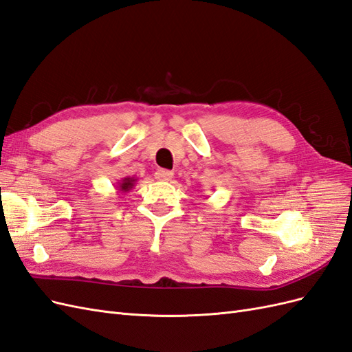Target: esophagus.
<instances>
[{"instance_id":"esophagus-1","label":"esophagus","mask_w":352,"mask_h":352,"mask_svg":"<svg viewBox=\"0 0 352 352\" xmlns=\"http://www.w3.org/2000/svg\"><path fill=\"white\" fill-rule=\"evenodd\" d=\"M154 176L157 180H170L173 177V172H170V170H166V168H158L154 173Z\"/></svg>"}]
</instances>
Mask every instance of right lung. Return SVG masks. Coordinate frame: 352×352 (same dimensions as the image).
<instances>
[{"mask_svg":"<svg viewBox=\"0 0 352 352\" xmlns=\"http://www.w3.org/2000/svg\"><path fill=\"white\" fill-rule=\"evenodd\" d=\"M135 182H136L135 177H131V176L123 177V179L120 180V182H117V186H116L117 192H119V194L129 192V190L135 186Z\"/></svg>","mask_w":352,"mask_h":352,"instance_id":"add662e5","label":"right lung"}]
</instances>
